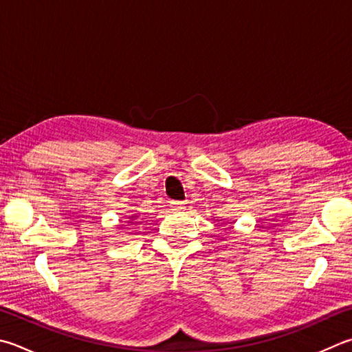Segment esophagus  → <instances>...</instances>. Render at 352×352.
<instances>
[{"instance_id":"esophagus-1","label":"esophagus","mask_w":352,"mask_h":352,"mask_svg":"<svg viewBox=\"0 0 352 352\" xmlns=\"http://www.w3.org/2000/svg\"><path fill=\"white\" fill-rule=\"evenodd\" d=\"M183 204L184 203H182V201H170V208L178 210V209H183Z\"/></svg>"}]
</instances>
